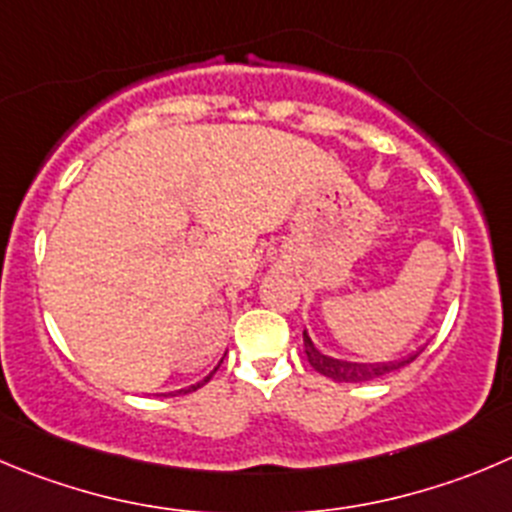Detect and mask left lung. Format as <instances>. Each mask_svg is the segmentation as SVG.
<instances>
[{
    "mask_svg": "<svg viewBox=\"0 0 512 512\" xmlns=\"http://www.w3.org/2000/svg\"><path fill=\"white\" fill-rule=\"evenodd\" d=\"M425 347L427 344H422V347L415 349V352L405 354V357H399V359H387V362H349V359L329 357V354L321 352V349L314 344V339L309 337V332L304 329L306 359H309V364L316 369V372L334 379V382H372V379L384 377V374L389 372H397V369L415 362Z\"/></svg>",
    "mask_w": 512,
    "mask_h": 512,
    "instance_id": "1",
    "label": "left lung"
}]
</instances>
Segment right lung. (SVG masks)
Instances as JSON below:
<instances>
[{
    "label": "right lung",
    "mask_w": 512,
    "mask_h": 512,
    "mask_svg": "<svg viewBox=\"0 0 512 512\" xmlns=\"http://www.w3.org/2000/svg\"><path fill=\"white\" fill-rule=\"evenodd\" d=\"M221 362H223V359H221ZM221 362H218V367H221ZM218 367H216V369H218ZM216 369H213V372H211V374H208V377H203V379H201V382L191 384V387H183V389H178V392H170V394H188V392H196V389H201V387H203V384H206V382H208V379H211V377H213V374H216Z\"/></svg>",
    "instance_id": "obj_1"
}]
</instances>
